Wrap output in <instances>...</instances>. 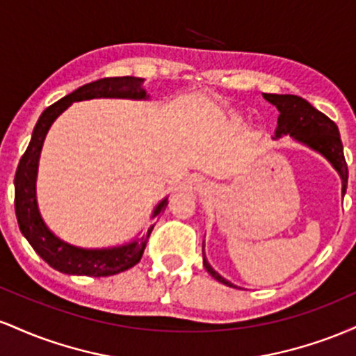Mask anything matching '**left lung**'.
Instances as JSON below:
<instances>
[{"label":"left lung","instance_id":"obj_1","mask_svg":"<svg viewBox=\"0 0 356 356\" xmlns=\"http://www.w3.org/2000/svg\"><path fill=\"white\" fill-rule=\"evenodd\" d=\"M264 99L269 104L276 105L280 110V117H277V127L275 137H293L296 142L303 144L314 152L321 154L326 161L332 164L337 172L340 174L343 184V194L346 191V184H348V165H346L345 155H343V144L340 138L338 127L332 118H328L325 113L313 107L309 102L298 95H276V93H264ZM202 259L204 268L207 273L218 280L219 283L236 288L234 284L224 280L219 273H216L207 263L206 254L202 249Z\"/></svg>","mask_w":356,"mask_h":356}]
</instances>
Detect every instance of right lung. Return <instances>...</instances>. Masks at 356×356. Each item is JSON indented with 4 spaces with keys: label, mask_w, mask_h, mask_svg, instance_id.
Here are the masks:
<instances>
[{
    "label": "right lung",
    "mask_w": 356,
    "mask_h": 356,
    "mask_svg": "<svg viewBox=\"0 0 356 356\" xmlns=\"http://www.w3.org/2000/svg\"><path fill=\"white\" fill-rule=\"evenodd\" d=\"M144 79L137 76H110L100 79L92 83L76 88L75 92L68 93L67 97L50 105L40 115L33 129L30 145L24 150L23 157L19 159L18 169L15 175V212L18 219L19 231L31 248L38 252L43 261L56 271L65 275L76 276H112L127 271L140 261L147 241L154 226L149 227L147 236L132 243L117 248L105 249H83L72 246L60 238H56L48 229L40 216L38 204H36V172H38L40 152H42L43 140L48 130L56 117L65 112L73 102L92 100V99H130V100H145L149 99L147 92L142 88ZM167 206V197L162 199L161 204L155 207L152 218H157Z\"/></svg>",
    "instance_id": "right-lung-1"
}]
</instances>
